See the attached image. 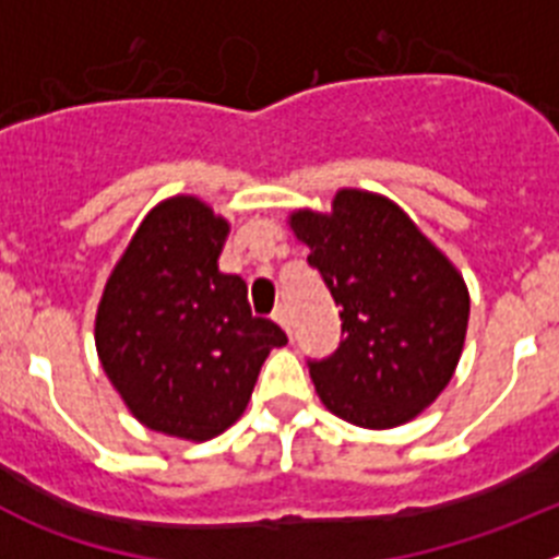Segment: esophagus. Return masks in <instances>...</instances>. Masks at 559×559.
I'll use <instances>...</instances> for the list:
<instances>
[{"instance_id":"34e87169","label":"esophagus","mask_w":559,"mask_h":559,"mask_svg":"<svg viewBox=\"0 0 559 559\" xmlns=\"http://www.w3.org/2000/svg\"><path fill=\"white\" fill-rule=\"evenodd\" d=\"M274 322L285 330L288 335H294V322H290V310L288 308H276Z\"/></svg>"}]
</instances>
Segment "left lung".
Returning a JSON list of instances; mask_svg holds the SVG:
<instances>
[{
  "label": "left lung",
  "mask_w": 559,
  "mask_h": 559,
  "mask_svg": "<svg viewBox=\"0 0 559 559\" xmlns=\"http://www.w3.org/2000/svg\"><path fill=\"white\" fill-rule=\"evenodd\" d=\"M290 229L341 308L338 349L308 360L322 403L374 431L414 419L462 358L471 294L456 265L367 190H338L330 212L296 210Z\"/></svg>",
  "instance_id": "obj_1"
}]
</instances>
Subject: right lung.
Wrapping results in <instances>:
<instances>
[{"label":"right lung","instance_id":"add662e5","mask_svg":"<svg viewBox=\"0 0 559 559\" xmlns=\"http://www.w3.org/2000/svg\"><path fill=\"white\" fill-rule=\"evenodd\" d=\"M229 224L195 195L153 206L97 305L111 386L151 431L206 442L235 426L263 360L288 335L251 316L246 283L218 271Z\"/></svg>","mask_w":559,"mask_h":559}]
</instances>
